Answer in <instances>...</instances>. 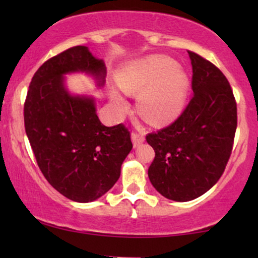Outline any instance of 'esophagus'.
Segmentation results:
<instances>
[{
    "label": "esophagus",
    "instance_id": "1",
    "mask_svg": "<svg viewBox=\"0 0 258 258\" xmlns=\"http://www.w3.org/2000/svg\"><path fill=\"white\" fill-rule=\"evenodd\" d=\"M132 140H133V144L134 147H139L140 144H142L144 142V136L143 134H139V133H133L132 134Z\"/></svg>",
    "mask_w": 258,
    "mask_h": 258
}]
</instances>
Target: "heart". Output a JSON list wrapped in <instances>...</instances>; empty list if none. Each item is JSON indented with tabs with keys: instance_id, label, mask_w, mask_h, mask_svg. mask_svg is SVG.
<instances>
[{
	"instance_id": "1",
	"label": "heart",
	"mask_w": 258,
	"mask_h": 258,
	"mask_svg": "<svg viewBox=\"0 0 258 258\" xmlns=\"http://www.w3.org/2000/svg\"><path fill=\"white\" fill-rule=\"evenodd\" d=\"M117 82L124 93L140 94V114L151 124L171 123L184 109L188 76L167 56H149L129 63L118 75ZM114 100L118 108L125 107L118 95H114Z\"/></svg>"
}]
</instances>
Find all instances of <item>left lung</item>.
<instances>
[{
    "label": "left lung",
    "instance_id": "obj_1",
    "mask_svg": "<svg viewBox=\"0 0 258 258\" xmlns=\"http://www.w3.org/2000/svg\"><path fill=\"white\" fill-rule=\"evenodd\" d=\"M194 95L170 125L147 135L155 158L148 169L154 188L176 202L195 200L216 184L231 155L237 105L227 77L188 51Z\"/></svg>",
    "mask_w": 258,
    "mask_h": 258
}]
</instances>
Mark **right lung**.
<instances>
[{"label":"right lung","instance_id":"obj_1","mask_svg":"<svg viewBox=\"0 0 258 258\" xmlns=\"http://www.w3.org/2000/svg\"><path fill=\"white\" fill-rule=\"evenodd\" d=\"M86 73L104 84L103 59L77 45L45 61L31 80L24 126L45 179L67 199L87 203L109 191L121 175L133 143L123 124L105 126L93 97L67 90L64 75Z\"/></svg>","mask_w":258,"mask_h":258}]
</instances>
